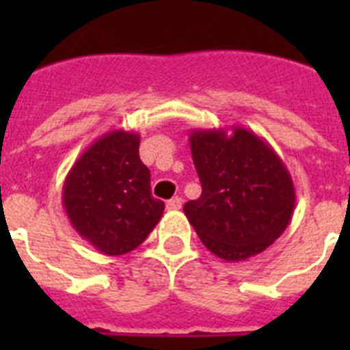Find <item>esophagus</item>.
Returning <instances> with one entry per match:
<instances>
[{
  "instance_id": "1",
  "label": "esophagus",
  "mask_w": 350,
  "mask_h": 350,
  "mask_svg": "<svg viewBox=\"0 0 350 350\" xmlns=\"http://www.w3.org/2000/svg\"><path fill=\"white\" fill-rule=\"evenodd\" d=\"M180 206H182V198H178V196L172 198V200L166 203V208H168V210H178Z\"/></svg>"
}]
</instances>
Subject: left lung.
<instances>
[{"mask_svg":"<svg viewBox=\"0 0 350 350\" xmlns=\"http://www.w3.org/2000/svg\"><path fill=\"white\" fill-rule=\"evenodd\" d=\"M191 154L202 196L184 213L203 245L224 261H245L286 231L296 205L284 161L254 131L231 126L193 129Z\"/></svg>","mask_w":350,"mask_h":350,"instance_id":"obj_1","label":"left lung"}]
</instances>
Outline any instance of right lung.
I'll return each instance as SVG.
<instances>
[{
  "label": "right lung",
  "instance_id": "1",
  "mask_svg": "<svg viewBox=\"0 0 350 350\" xmlns=\"http://www.w3.org/2000/svg\"><path fill=\"white\" fill-rule=\"evenodd\" d=\"M140 135L113 129L92 142L63 184V206L77 233L105 256H122L145 242L165 203L150 194Z\"/></svg>",
  "mask_w": 350,
  "mask_h": 350
}]
</instances>
